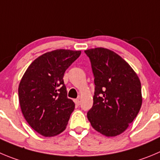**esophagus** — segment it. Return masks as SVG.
<instances>
[{"mask_svg":"<svg viewBox=\"0 0 160 160\" xmlns=\"http://www.w3.org/2000/svg\"><path fill=\"white\" fill-rule=\"evenodd\" d=\"M74 102H75L76 105H77V106L80 105V99H79V98H77V99H75V100H74Z\"/></svg>","mask_w":160,"mask_h":160,"instance_id":"esophagus-1","label":"esophagus"}]
</instances>
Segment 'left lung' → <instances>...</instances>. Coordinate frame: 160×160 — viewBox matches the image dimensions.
Returning a JSON list of instances; mask_svg holds the SVG:
<instances>
[{"mask_svg": "<svg viewBox=\"0 0 160 160\" xmlns=\"http://www.w3.org/2000/svg\"><path fill=\"white\" fill-rule=\"evenodd\" d=\"M95 77L93 106L88 112L92 127L106 137L126 130L142 105L140 79L115 52L97 47L85 50Z\"/></svg>", "mask_w": 160, "mask_h": 160, "instance_id": "1", "label": "left lung"}]
</instances>
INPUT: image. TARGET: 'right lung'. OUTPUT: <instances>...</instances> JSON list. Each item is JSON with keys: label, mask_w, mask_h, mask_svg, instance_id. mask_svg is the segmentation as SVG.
<instances>
[{"label": "right lung", "mask_w": 160, "mask_h": 160, "mask_svg": "<svg viewBox=\"0 0 160 160\" xmlns=\"http://www.w3.org/2000/svg\"><path fill=\"white\" fill-rule=\"evenodd\" d=\"M80 50L59 49L37 58L19 82V101L30 126L43 137L63 132L75 103L67 98L64 74L80 57Z\"/></svg>", "instance_id": "1"}]
</instances>
